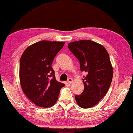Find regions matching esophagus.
Masks as SVG:
<instances>
[{
    "label": "esophagus",
    "mask_w": 133,
    "mask_h": 133,
    "mask_svg": "<svg viewBox=\"0 0 133 133\" xmlns=\"http://www.w3.org/2000/svg\"><path fill=\"white\" fill-rule=\"evenodd\" d=\"M72 81H73V79H72V78H68V82L69 84H71L72 82Z\"/></svg>",
    "instance_id": "1"
}]
</instances>
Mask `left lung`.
Segmentation results:
<instances>
[{
	"label": "left lung",
	"mask_w": 133,
	"mask_h": 133,
	"mask_svg": "<svg viewBox=\"0 0 133 133\" xmlns=\"http://www.w3.org/2000/svg\"><path fill=\"white\" fill-rule=\"evenodd\" d=\"M68 48L79 61L80 69L87 73L82 79L84 90L76 95L80 107H94L105 96L111 84L113 69L108 52L103 45L90 40L68 43Z\"/></svg>",
	"instance_id": "left-lung-1"
}]
</instances>
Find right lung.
Returning <instances> with one entry per match:
<instances>
[{
	"mask_svg": "<svg viewBox=\"0 0 133 133\" xmlns=\"http://www.w3.org/2000/svg\"><path fill=\"white\" fill-rule=\"evenodd\" d=\"M65 42L41 41L30 45L21 56L19 79L26 96L37 106L51 107L65 84L55 79L52 64Z\"/></svg>",
	"mask_w": 133,
	"mask_h": 133,
	"instance_id": "right-lung-1",
	"label": "right lung"
}]
</instances>
